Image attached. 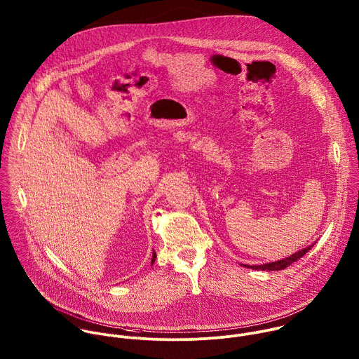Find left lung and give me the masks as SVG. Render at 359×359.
<instances>
[{"instance_id":"obj_1","label":"left lung","mask_w":359,"mask_h":359,"mask_svg":"<svg viewBox=\"0 0 359 359\" xmlns=\"http://www.w3.org/2000/svg\"><path fill=\"white\" fill-rule=\"evenodd\" d=\"M313 248V245L302 249V250H298L297 253L291 255L290 257H285L283 260H278V262H271V263H267V264H260V266H248V264H243L246 269H253V270H263V271H276V270H284L287 269L288 266H291L292 263H295L297 260H299L302 256H305L311 249Z\"/></svg>"}]
</instances>
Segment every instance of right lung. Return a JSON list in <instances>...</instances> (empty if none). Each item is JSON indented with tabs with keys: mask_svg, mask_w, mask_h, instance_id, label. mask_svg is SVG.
I'll return each instance as SVG.
<instances>
[{
	"mask_svg": "<svg viewBox=\"0 0 359 359\" xmlns=\"http://www.w3.org/2000/svg\"><path fill=\"white\" fill-rule=\"evenodd\" d=\"M155 259H156V253L154 252V255H152V260H151V264H154V262H155Z\"/></svg>",
	"mask_w": 359,
	"mask_h": 359,
	"instance_id": "obj_1",
	"label": "right lung"
}]
</instances>
